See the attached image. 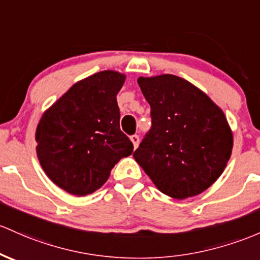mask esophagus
I'll list each match as a JSON object with an SVG mask.
<instances>
[{
    "instance_id": "obj_1",
    "label": "esophagus",
    "mask_w": 260,
    "mask_h": 260,
    "mask_svg": "<svg viewBox=\"0 0 260 260\" xmlns=\"http://www.w3.org/2000/svg\"><path fill=\"white\" fill-rule=\"evenodd\" d=\"M131 141H132L133 147H135V149H136V148L138 147V144H139V136H137V135L131 136Z\"/></svg>"
}]
</instances>
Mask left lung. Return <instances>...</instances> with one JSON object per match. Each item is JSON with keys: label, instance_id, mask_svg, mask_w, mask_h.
Segmentation results:
<instances>
[{"label": "left lung", "instance_id": "obj_1", "mask_svg": "<svg viewBox=\"0 0 260 260\" xmlns=\"http://www.w3.org/2000/svg\"><path fill=\"white\" fill-rule=\"evenodd\" d=\"M152 127L133 153L159 191L182 200L209 189L231 158L233 136L223 111L185 79L139 78Z\"/></svg>", "mask_w": 260, "mask_h": 260}]
</instances>
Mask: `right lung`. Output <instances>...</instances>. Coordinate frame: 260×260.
<instances>
[{
  "instance_id": "obj_1",
  "label": "right lung",
  "mask_w": 260,
  "mask_h": 260,
  "mask_svg": "<svg viewBox=\"0 0 260 260\" xmlns=\"http://www.w3.org/2000/svg\"><path fill=\"white\" fill-rule=\"evenodd\" d=\"M124 80L112 70L93 74L73 85L39 121V162L48 178L71 195L100 189L117 162L133 152L119 128L116 99Z\"/></svg>"
}]
</instances>
